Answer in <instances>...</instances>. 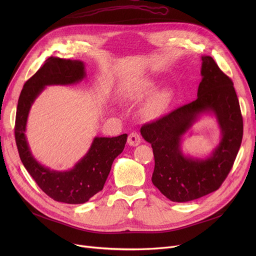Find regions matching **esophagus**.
I'll list each match as a JSON object with an SVG mask.
<instances>
[{
	"label": "esophagus",
	"mask_w": 256,
	"mask_h": 256,
	"mask_svg": "<svg viewBox=\"0 0 256 256\" xmlns=\"http://www.w3.org/2000/svg\"><path fill=\"white\" fill-rule=\"evenodd\" d=\"M128 143L130 146H138L141 143V137L139 134L136 132H130L128 138Z\"/></svg>",
	"instance_id": "1"
}]
</instances>
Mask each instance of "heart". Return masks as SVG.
<instances>
[{
	"mask_svg": "<svg viewBox=\"0 0 256 256\" xmlns=\"http://www.w3.org/2000/svg\"><path fill=\"white\" fill-rule=\"evenodd\" d=\"M150 87L144 86L136 94L138 98H142L150 93ZM171 100V94L167 90L156 92L145 104V115L150 118H156L162 115L168 108Z\"/></svg>",
	"mask_w": 256,
	"mask_h": 256,
	"instance_id": "obj_1",
	"label": "heart"
}]
</instances>
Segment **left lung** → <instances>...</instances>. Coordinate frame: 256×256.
I'll return each instance as SVG.
<instances>
[{"label": "left lung", "mask_w": 256, "mask_h": 256, "mask_svg": "<svg viewBox=\"0 0 256 256\" xmlns=\"http://www.w3.org/2000/svg\"><path fill=\"white\" fill-rule=\"evenodd\" d=\"M197 98L141 128L154 156L152 184L173 202H188L218 190L230 172L243 138V117L234 83L210 56H202ZM212 112L222 139L206 159L186 157L181 138L199 114Z\"/></svg>", "instance_id": "1"}]
</instances>
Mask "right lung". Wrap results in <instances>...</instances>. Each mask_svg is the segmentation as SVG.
<instances>
[{"label":"right lung","mask_w":256,"mask_h":256,"mask_svg":"<svg viewBox=\"0 0 256 256\" xmlns=\"http://www.w3.org/2000/svg\"><path fill=\"white\" fill-rule=\"evenodd\" d=\"M86 76L83 61L50 57L24 85L18 102L14 135L22 163L38 186L52 199L68 204H85L102 190L113 160L122 152L126 134L118 137H96L88 152L68 171L50 170L31 154L24 135L32 104L46 86L70 85Z\"/></svg>","instance_id":"add662e5"}]
</instances>
